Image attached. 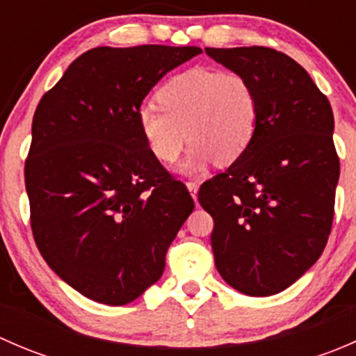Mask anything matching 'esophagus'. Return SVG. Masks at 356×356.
Returning a JSON list of instances; mask_svg holds the SVG:
<instances>
[{
  "label": "esophagus",
  "instance_id": "1",
  "mask_svg": "<svg viewBox=\"0 0 356 356\" xmlns=\"http://www.w3.org/2000/svg\"><path fill=\"white\" fill-rule=\"evenodd\" d=\"M186 186H188V189H189V193H191L193 198L196 200V196H198V188H200L198 182H196V181H188V182H186Z\"/></svg>",
  "mask_w": 356,
  "mask_h": 356
}]
</instances>
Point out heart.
Wrapping results in <instances>:
<instances>
[{
  "label": "heart",
  "instance_id": "heart-1",
  "mask_svg": "<svg viewBox=\"0 0 356 356\" xmlns=\"http://www.w3.org/2000/svg\"><path fill=\"white\" fill-rule=\"evenodd\" d=\"M138 111L146 146L161 163H174L193 141L182 168L188 174L207 163L227 165L245 155L258 124V98L241 74L196 67L165 82Z\"/></svg>",
  "mask_w": 356,
  "mask_h": 356
}]
</instances>
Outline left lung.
Wrapping results in <instances>:
<instances>
[{
    "instance_id": "1",
    "label": "left lung",
    "mask_w": 356,
    "mask_h": 356,
    "mask_svg": "<svg viewBox=\"0 0 356 356\" xmlns=\"http://www.w3.org/2000/svg\"><path fill=\"white\" fill-rule=\"evenodd\" d=\"M204 51L245 75L258 98L250 148L198 193L213 218L215 267L248 296H270L321 258L331 234L339 179L331 103L284 53L265 46Z\"/></svg>"
}]
</instances>
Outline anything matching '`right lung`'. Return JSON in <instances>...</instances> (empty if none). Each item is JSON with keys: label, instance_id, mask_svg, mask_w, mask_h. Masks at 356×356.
Returning <instances> with one entry per match:
<instances>
[{"label": "right lung", "instance_id": "obj_1", "mask_svg": "<svg viewBox=\"0 0 356 356\" xmlns=\"http://www.w3.org/2000/svg\"><path fill=\"white\" fill-rule=\"evenodd\" d=\"M196 46L89 49L46 92L25 160L31 229L58 277L98 303L127 305L161 277L195 208L146 146L143 99Z\"/></svg>", "mask_w": 356, "mask_h": 356}]
</instances>
